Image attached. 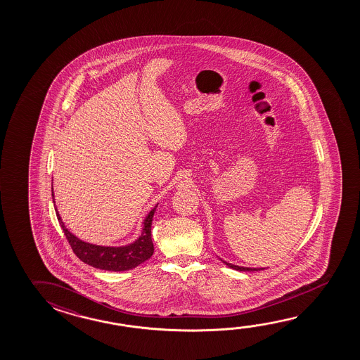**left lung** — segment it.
<instances>
[{"label":"left lung","mask_w":360,"mask_h":360,"mask_svg":"<svg viewBox=\"0 0 360 360\" xmlns=\"http://www.w3.org/2000/svg\"><path fill=\"white\" fill-rule=\"evenodd\" d=\"M221 261L224 262L229 267H231V269H235L237 271H257V270H259V269H251V267H241V266L232 265V264H229V262H226L224 259H221Z\"/></svg>","instance_id":"left-lung-1"}]
</instances>
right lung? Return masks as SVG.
Instances as JSON below:
<instances>
[{
    "mask_svg": "<svg viewBox=\"0 0 360 360\" xmlns=\"http://www.w3.org/2000/svg\"><path fill=\"white\" fill-rule=\"evenodd\" d=\"M55 202V200H53ZM158 206V205H157ZM148 213L147 217L143 222L142 235L138 240L120 248H108V246H98L93 243H88L77 238L68 230L63 219L60 217L58 208L55 206L56 216L59 219L60 226L65 233L66 240L70 243L74 254L85 264L93 266L95 269L106 270V271H127L131 270L136 266L141 265L144 261L152 257L154 252L153 242H152V221H153L155 208Z\"/></svg>",
    "mask_w": 360,
    "mask_h": 360,
    "instance_id": "obj_1",
    "label": "right lung"
}]
</instances>
